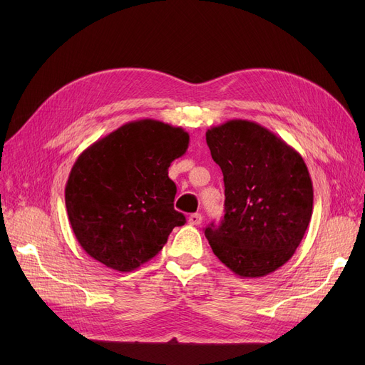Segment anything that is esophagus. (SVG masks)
<instances>
[{"mask_svg": "<svg viewBox=\"0 0 365 365\" xmlns=\"http://www.w3.org/2000/svg\"><path fill=\"white\" fill-rule=\"evenodd\" d=\"M187 222H189L190 225L198 226V225H201V222H202V216H201L200 213H194V215H190V216H189Z\"/></svg>", "mask_w": 365, "mask_h": 365, "instance_id": "esophagus-1", "label": "esophagus"}]
</instances>
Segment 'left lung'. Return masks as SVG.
<instances>
[{"label":"left lung","instance_id":"1","mask_svg":"<svg viewBox=\"0 0 365 365\" xmlns=\"http://www.w3.org/2000/svg\"><path fill=\"white\" fill-rule=\"evenodd\" d=\"M222 168L225 216L205 237L217 259L241 278H260L289 262L312 217L314 187L297 150L271 130L229 120L205 133Z\"/></svg>","mask_w":365,"mask_h":365}]
</instances>
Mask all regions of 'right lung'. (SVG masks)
<instances>
[{
    "label": "right lung",
    "mask_w": 365,
    "mask_h": 365,
    "mask_svg": "<svg viewBox=\"0 0 365 365\" xmlns=\"http://www.w3.org/2000/svg\"><path fill=\"white\" fill-rule=\"evenodd\" d=\"M187 145L183 128L146 118L121 125L76 158L65 202L88 256L131 272L161 252L173 227L186 222L175 210L168 167Z\"/></svg>",
    "instance_id": "obj_1"
}]
</instances>
